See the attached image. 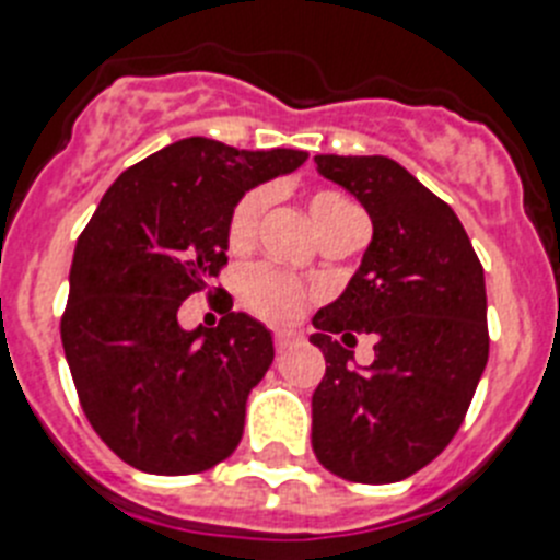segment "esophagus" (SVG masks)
<instances>
[{"label":"esophagus","mask_w":560,"mask_h":560,"mask_svg":"<svg viewBox=\"0 0 560 560\" xmlns=\"http://www.w3.org/2000/svg\"><path fill=\"white\" fill-rule=\"evenodd\" d=\"M273 340H276V349H279V352H284V349H293V347H299L301 340H304V335L299 332V329H276V335H273Z\"/></svg>","instance_id":"obj_1"}]
</instances>
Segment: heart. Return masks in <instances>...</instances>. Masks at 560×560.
Listing matches in <instances>:
<instances>
[{
    "label": "heart",
    "instance_id": "heart-1",
    "mask_svg": "<svg viewBox=\"0 0 560 560\" xmlns=\"http://www.w3.org/2000/svg\"><path fill=\"white\" fill-rule=\"evenodd\" d=\"M267 208V191L256 188L247 191L245 197L236 202L228 222V242L233 247H245L256 233L261 213ZM310 217H313L318 233H327L332 228H340L343 222L361 220V211L349 202L347 197H340L335 191H318L310 197ZM307 299V290L299 279L279 270L273 265H253L242 273V301L261 318L270 320H290L301 313Z\"/></svg>",
    "mask_w": 560,
    "mask_h": 560
}]
</instances>
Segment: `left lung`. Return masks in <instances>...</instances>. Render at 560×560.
<instances>
[{"instance_id":"1","label":"left lung","mask_w":560,"mask_h":560,"mask_svg":"<svg viewBox=\"0 0 560 560\" xmlns=\"http://www.w3.org/2000/svg\"><path fill=\"white\" fill-rule=\"evenodd\" d=\"M372 220L347 290L310 335L327 372L313 395V451L349 482L388 485L425 468L454 440L488 363L485 270L459 217L395 160L315 154ZM375 338L358 368L349 346Z\"/></svg>"}]
</instances>
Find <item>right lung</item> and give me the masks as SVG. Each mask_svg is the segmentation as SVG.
Here are the masks:
<instances>
[{
  "mask_svg": "<svg viewBox=\"0 0 560 560\" xmlns=\"http://www.w3.org/2000/svg\"><path fill=\"white\" fill-rule=\"evenodd\" d=\"M307 158L183 138L126 168L78 236L61 343L86 420L132 468L199 474L240 445L273 335L228 293L213 329H183L177 310L228 261L236 202Z\"/></svg>",
  "mask_w": 560,
  "mask_h": 560,
  "instance_id": "obj_1",
  "label": "right lung"
}]
</instances>
